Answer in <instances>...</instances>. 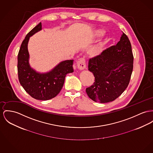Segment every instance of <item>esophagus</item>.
Masks as SVG:
<instances>
[{"instance_id": "esophagus-1", "label": "esophagus", "mask_w": 153, "mask_h": 153, "mask_svg": "<svg viewBox=\"0 0 153 153\" xmlns=\"http://www.w3.org/2000/svg\"><path fill=\"white\" fill-rule=\"evenodd\" d=\"M77 67L79 70H83L86 68V61L84 58H81L79 61L76 62Z\"/></svg>"}]
</instances>
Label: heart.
<instances>
[{
    "instance_id": "1",
    "label": "heart",
    "mask_w": 153,
    "mask_h": 153,
    "mask_svg": "<svg viewBox=\"0 0 153 153\" xmlns=\"http://www.w3.org/2000/svg\"><path fill=\"white\" fill-rule=\"evenodd\" d=\"M97 32H98V34H99V35L102 34V33H103V32L102 30L98 31ZM102 43H99L96 45L95 46H94L93 47H92L89 51L90 54L93 56H98L99 54H100V53L102 52Z\"/></svg>"
}]
</instances>
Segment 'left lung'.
Masks as SVG:
<instances>
[{
  "mask_svg": "<svg viewBox=\"0 0 153 153\" xmlns=\"http://www.w3.org/2000/svg\"><path fill=\"white\" fill-rule=\"evenodd\" d=\"M132 46L123 32L116 45L89 59L88 70L94 75L93 85L86 89L94 102L105 103L118 98L128 87L133 67Z\"/></svg>",
  "mask_w": 153,
  "mask_h": 153,
  "instance_id": "left-lung-1",
  "label": "left lung"
}]
</instances>
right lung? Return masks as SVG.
Segmentation results:
<instances>
[{"mask_svg":"<svg viewBox=\"0 0 153 153\" xmlns=\"http://www.w3.org/2000/svg\"><path fill=\"white\" fill-rule=\"evenodd\" d=\"M41 30L40 22L22 41L18 54L17 71L21 86L32 97L36 100H48L56 97L61 91L66 75L74 72V60L62 61L46 73L41 74L32 69L29 64L28 43L30 37Z\"/></svg>","mask_w":153,"mask_h":153,"instance_id":"obj_1","label":"right lung"}]
</instances>
